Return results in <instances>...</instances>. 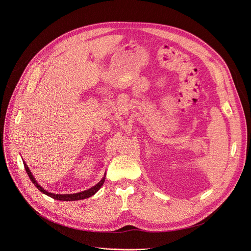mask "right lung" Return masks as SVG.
<instances>
[{
    "mask_svg": "<svg viewBox=\"0 0 251 251\" xmlns=\"http://www.w3.org/2000/svg\"><path fill=\"white\" fill-rule=\"evenodd\" d=\"M23 163H24L25 169H26V171H27V173H28V175H29L31 181L33 182L34 185H35L41 192H43L44 194H46V195H48V196H50V197H52V198H54V199H56V200H61V201H75V200H81V199H85V198L91 197V196L94 195V194L101 188V186L104 184L105 177H106V173H105V175H104V177L101 179V181H99L95 186L91 187V188L88 189V190H85V191H82V192H78V193H74V194H55V193H51V192H49V191H46L42 186H40V185L38 184V182L36 181V179L34 178L33 174L31 173L30 169L28 168L27 164L25 163V161L23 162Z\"/></svg>",
    "mask_w": 251,
    "mask_h": 251,
    "instance_id": "obj_1",
    "label": "right lung"
}]
</instances>
